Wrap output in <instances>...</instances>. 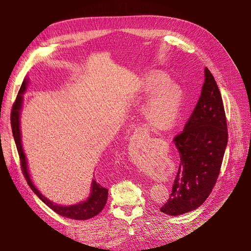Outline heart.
Here are the masks:
<instances>
[{
    "mask_svg": "<svg viewBox=\"0 0 251 251\" xmlns=\"http://www.w3.org/2000/svg\"><path fill=\"white\" fill-rule=\"evenodd\" d=\"M168 79L162 74H149L141 92L146 97H152L147 108V118L150 123L160 129L169 128L175 124L181 111V95L172 86L167 87Z\"/></svg>",
    "mask_w": 251,
    "mask_h": 251,
    "instance_id": "b5f03b06",
    "label": "heart"
}]
</instances>
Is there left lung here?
Listing matches in <instances>:
<instances>
[{"instance_id": "obj_1", "label": "left lung", "mask_w": 251, "mask_h": 251, "mask_svg": "<svg viewBox=\"0 0 251 251\" xmlns=\"http://www.w3.org/2000/svg\"><path fill=\"white\" fill-rule=\"evenodd\" d=\"M173 141L180 166L172 193L161 212L176 217L192 212L205 201L216 185L227 148V121L221 92L206 67L200 100Z\"/></svg>"}]
</instances>
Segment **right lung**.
Masks as SVG:
<instances>
[{
    "label": "right lung",
    "mask_w": 251,
    "mask_h": 251,
    "mask_svg": "<svg viewBox=\"0 0 251 251\" xmlns=\"http://www.w3.org/2000/svg\"><path fill=\"white\" fill-rule=\"evenodd\" d=\"M28 84H29V79L27 77H25L22 82V85L20 87V90L18 92L16 100L14 104H13L12 113H11L12 132H13V136H14L17 151L20 156L21 168H22L24 177L26 181H27L31 190L39 197V200L43 201L50 208H51L58 215L66 217L68 219H72V220H88L90 218H94L95 216L99 215L101 212L105 203H107L108 193H109V190L105 187H103L102 185H100V184L97 182L95 179H92L91 181L90 193L87 199L85 201H79L75 204H70V205L58 204L52 201L49 200L48 197H46L34 185V183L29 174L27 159H26V155L23 151L22 139H21V129H20V118H21V111L23 107V95L25 94L26 88H27Z\"/></svg>",
    "instance_id": "right-lung-1"
}]
</instances>
